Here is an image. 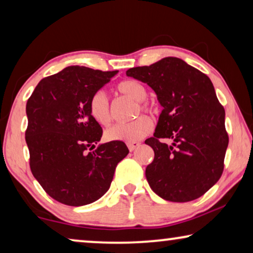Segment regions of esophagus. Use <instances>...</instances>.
Returning a JSON list of instances; mask_svg holds the SVG:
<instances>
[{
  "instance_id": "1",
  "label": "esophagus",
  "mask_w": 253,
  "mask_h": 253,
  "mask_svg": "<svg viewBox=\"0 0 253 253\" xmlns=\"http://www.w3.org/2000/svg\"><path fill=\"white\" fill-rule=\"evenodd\" d=\"M126 145H127V147H129V150L132 152V151L136 150L138 146H139L140 143H139V141H129V143H127Z\"/></svg>"
}]
</instances>
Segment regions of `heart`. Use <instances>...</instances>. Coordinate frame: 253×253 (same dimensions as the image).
I'll list each match as a JSON object with an SVG mask.
<instances>
[{
  "label": "heart",
  "mask_w": 253,
  "mask_h": 253,
  "mask_svg": "<svg viewBox=\"0 0 253 253\" xmlns=\"http://www.w3.org/2000/svg\"><path fill=\"white\" fill-rule=\"evenodd\" d=\"M116 92L121 95L126 96L133 101H136V106L133 108L132 116L138 118L131 121L129 123L115 124V126L108 127L106 130V138L108 140H122V141H136L139 140L152 131L153 123L148 116L141 115L140 113L154 114L158 113L157 107L153 103L145 100L147 95V89L140 82L134 79H127V81L120 82L116 85ZM89 114L92 119L101 126H108L113 120V113L110 108L108 98L101 91L95 92L92 95L88 103Z\"/></svg>",
  "instance_id": "obj_1"
}]
</instances>
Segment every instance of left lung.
I'll list each match as a JSON object with an SVG mask.
<instances>
[{
    "mask_svg": "<svg viewBox=\"0 0 253 253\" xmlns=\"http://www.w3.org/2000/svg\"><path fill=\"white\" fill-rule=\"evenodd\" d=\"M126 76L151 86L164 107L154 136L145 140L154 151L145 171L151 189L175 203L202 197L222 175L229 141L211 79L177 57L131 68Z\"/></svg>",
    "mask_w": 253,
    "mask_h": 253,
    "instance_id": "8db88e82",
    "label": "left lung"
}]
</instances>
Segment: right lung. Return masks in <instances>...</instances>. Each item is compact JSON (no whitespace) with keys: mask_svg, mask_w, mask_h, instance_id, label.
<instances>
[{"mask_svg":"<svg viewBox=\"0 0 253 253\" xmlns=\"http://www.w3.org/2000/svg\"><path fill=\"white\" fill-rule=\"evenodd\" d=\"M116 74L72 65L41 79L27 100L31 171L58 203L83 206L101 198L129 153L119 140L92 151L102 129L89 114V100Z\"/></svg>","mask_w":253,"mask_h":253,"instance_id":"right-lung-1","label":"right lung"}]
</instances>
